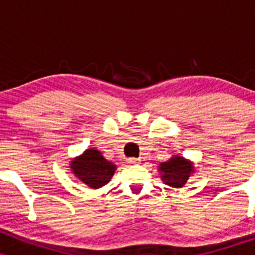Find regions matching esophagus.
<instances>
[{"label": "esophagus", "instance_id": "34e87169", "mask_svg": "<svg viewBox=\"0 0 255 255\" xmlns=\"http://www.w3.org/2000/svg\"><path fill=\"white\" fill-rule=\"evenodd\" d=\"M127 163L130 165H136L140 163V159H137V158H129V159H127Z\"/></svg>", "mask_w": 255, "mask_h": 255}]
</instances>
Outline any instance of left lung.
Segmentation results:
<instances>
[{"instance_id":"1","label":"left lung","mask_w":255,"mask_h":255,"mask_svg":"<svg viewBox=\"0 0 255 255\" xmlns=\"http://www.w3.org/2000/svg\"><path fill=\"white\" fill-rule=\"evenodd\" d=\"M160 180L172 188H181L195 172L194 163L180 154H174L166 162L158 164Z\"/></svg>"}]
</instances>
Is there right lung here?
<instances>
[{"mask_svg": "<svg viewBox=\"0 0 255 255\" xmlns=\"http://www.w3.org/2000/svg\"><path fill=\"white\" fill-rule=\"evenodd\" d=\"M69 168L75 177L92 189H98L110 182L116 171V165L105 159L101 151L91 147L80 156L73 158Z\"/></svg>", "mask_w": 255, "mask_h": 255, "instance_id": "1", "label": "right lung"}]
</instances>
